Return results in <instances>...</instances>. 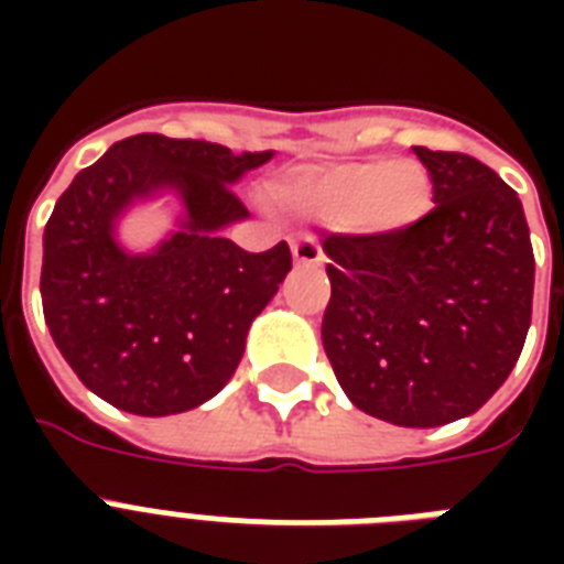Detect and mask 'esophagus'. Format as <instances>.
<instances>
[{
	"label": "esophagus",
	"instance_id": "1",
	"mask_svg": "<svg viewBox=\"0 0 564 564\" xmlns=\"http://www.w3.org/2000/svg\"><path fill=\"white\" fill-rule=\"evenodd\" d=\"M292 257L301 265H318L325 260V251H322V242L313 234H295L292 237Z\"/></svg>",
	"mask_w": 564,
	"mask_h": 564
}]
</instances>
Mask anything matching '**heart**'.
Wrapping results in <instances>:
<instances>
[{
	"label": "heart",
	"instance_id": "1",
	"mask_svg": "<svg viewBox=\"0 0 564 564\" xmlns=\"http://www.w3.org/2000/svg\"><path fill=\"white\" fill-rule=\"evenodd\" d=\"M278 202L313 219H354L369 230H401L430 207V175L415 161H343L292 172Z\"/></svg>",
	"mask_w": 564,
	"mask_h": 564
}]
</instances>
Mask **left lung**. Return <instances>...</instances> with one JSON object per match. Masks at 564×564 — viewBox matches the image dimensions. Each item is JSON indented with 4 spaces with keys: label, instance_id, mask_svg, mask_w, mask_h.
Masks as SVG:
<instances>
[{
    "label": "left lung",
    "instance_id": "obj_1",
    "mask_svg": "<svg viewBox=\"0 0 564 564\" xmlns=\"http://www.w3.org/2000/svg\"><path fill=\"white\" fill-rule=\"evenodd\" d=\"M436 207L401 230L330 234L322 343L354 406L398 427L465 419L516 369L535 257L521 198L471 154L415 145Z\"/></svg>",
    "mask_w": 564,
    "mask_h": 564
}]
</instances>
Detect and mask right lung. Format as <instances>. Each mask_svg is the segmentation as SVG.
<instances>
[{
	"instance_id": "right-lung-1",
	"label": "right lung",
	"mask_w": 564,
	"mask_h": 564,
	"mask_svg": "<svg viewBox=\"0 0 564 564\" xmlns=\"http://www.w3.org/2000/svg\"><path fill=\"white\" fill-rule=\"evenodd\" d=\"M265 161L272 152L134 134L57 198L43 234V316L90 392L134 415H175L228 383L248 327L292 269L286 242L251 254L221 237L248 216L230 184ZM161 188L182 195V230L152 256H128L112 225Z\"/></svg>"
}]
</instances>
